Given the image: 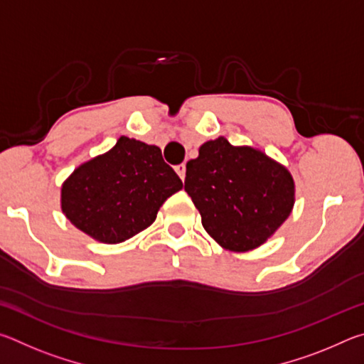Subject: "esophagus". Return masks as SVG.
I'll use <instances>...</instances> for the list:
<instances>
[{"label":"esophagus","mask_w":364,"mask_h":364,"mask_svg":"<svg viewBox=\"0 0 364 364\" xmlns=\"http://www.w3.org/2000/svg\"><path fill=\"white\" fill-rule=\"evenodd\" d=\"M175 171L178 173V176L181 178V180H184V176H186V164H180V165H176V167H175Z\"/></svg>","instance_id":"esophagus-1"}]
</instances>
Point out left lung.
I'll use <instances>...</instances> for the list:
<instances>
[{
	"label": "left lung",
	"mask_w": 364,
	"mask_h": 364,
	"mask_svg": "<svg viewBox=\"0 0 364 364\" xmlns=\"http://www.w3.org/2000/svg\"><path fill=\"white\" fill-rule=\"evenodd\" d=\"M184 191L215 242L231 252L260 247L279 230L295 202V183L284 165L252 146L225 136L207 141L186 164Z\"/></svg>",
	"instance_id": "8db88e82"
}]
</instances>
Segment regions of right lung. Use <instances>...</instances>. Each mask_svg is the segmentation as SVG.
<instances>
[{
    "mask_svg": "<svg viewBox=\"0 0 364 364\" xmlns=\"http://www.w3.org/2000/svg\"><path fill=\"white\" fill-rule=\"evenodd\" d=\"M181 188L157 146L120 136L112 149L72 171L60 188V208L95 241L120 244L149 228Z\"/></svg>",
    "mask_w": 364,
    "mask_h": 364,
    "instance_id": "add662e5",
    "label": "right lung"
}]
</instances>
